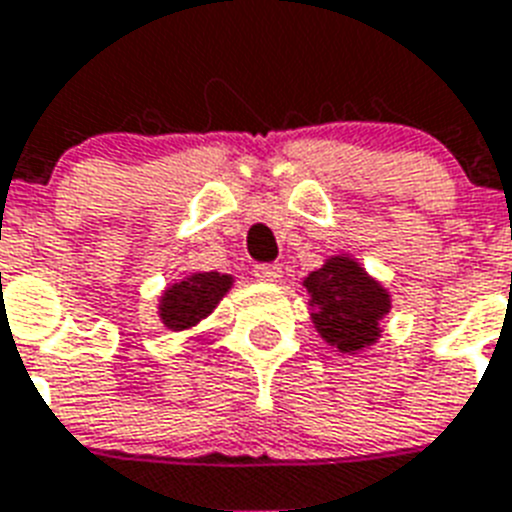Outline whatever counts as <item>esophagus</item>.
Listing matches in <instances>:
<instances>
[{
  "mask_svg": "<svg viewBox=\"0 0 512 512\" xmlns=\"http://www.w3.org/2000/svg\"><path fill=\"white\" fill-rule=\"evenodd\" d=\"M255 276L260 278V281H268V284H276V281H281L284 278V268L276 263H257L255 265Z\"/></svg>",
  "mask_w": 512,
  "mask_h": 512,
  "instance_id": "obj_1",
  "label": "esophagus"
}]
</instances>
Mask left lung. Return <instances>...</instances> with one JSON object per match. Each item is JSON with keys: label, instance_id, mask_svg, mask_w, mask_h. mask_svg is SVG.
<instances>
[{"label": "left lung", "instance_id": "left-lung-1", "mask_svg": "<svg viewBox=\"0 0 512 512\" xmlns=\"http://www.w3.org/2000/svg\"><path fill=\"white\" fill-rule=\"evenodd\" d=\"M313 297L315 326L342 352L376 342L378 321L389 313V294L347 257L328 260L305 281Z\"/></svg>", "mask_w": 512, "mask_h": 512}]
</instances>
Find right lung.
Here are the masks:
<instances>
[{
  "mask_svg": "<svg viewBox=\"0 0 512 512\" xmlns=\"http://www.w3.org/2000/svg\"><path fill=\"white\" fill-rule=\"evenodd\" d=\"M228 286L231 276H220V273H194L181 284L170 286L162 297V323L176 331L194 326L207 313H213V307L228 292Z\"/></svg>",
  "mask_w": 512,
  "mask_h": 512,
  "instance_id": "add662e5",
  "label": "right lung"
}]
</instances>
